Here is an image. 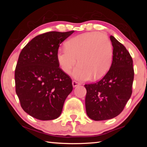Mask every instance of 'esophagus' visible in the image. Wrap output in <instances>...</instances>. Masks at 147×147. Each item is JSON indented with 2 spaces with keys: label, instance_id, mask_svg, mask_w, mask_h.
Returning <instances> with one entry per match:
<instances>
[{
  "label": "esophagus",
  "instance_id": "esophagus-1",
  "mask_svg": "<svg viewBox=\"0 0 147 147\" xmlns=\"http://www.w3.org/2000/svg\"><path fill=\"white\" fill-rule=\"evenodd\" d=\"M72 85H73V88H76V87L80 85V84L78 82H76V81H73L72 82Z\"/></svg>",
  "mask_w": 147,
  "mask_h": 147
}]
</instances>
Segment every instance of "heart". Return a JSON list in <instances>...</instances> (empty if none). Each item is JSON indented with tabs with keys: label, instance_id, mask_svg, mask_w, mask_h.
Here are the masks:
<instances>
[{
	"label": "heart",
	"instance_id": "1",
	"mask_svg": "<svg viewBox=\"0 0 147 147\" xmlns=\"http://www.w3.org/2000/svg\"><path fill=\"white\" fill-rule=\"evenodd\" d=\"M57 60L64 73H70L76 64L73 75L80 81L88 80L93 76L98 79L110 67L113 58V47L108 37L98 32L84 33L67 42L66 48L59 49Z\"/></svg>",
	"mask_w": 147,
	"mask_h": 147
}]
</instances>
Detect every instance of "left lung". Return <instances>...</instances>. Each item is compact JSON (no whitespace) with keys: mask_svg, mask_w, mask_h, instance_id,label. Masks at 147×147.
<instances>
[{"mask_svg":"<svg viewBox=\"0 0 147 147\" xmlns=\"http://www.w3.org/2000/svg\"><path fill=\"white\" fill-rule=\"evenodd\" d=\"M113 60L108 73L98 82L86 84L87 115L94 121L113 119L120 114L132 93L133 60L123 44L110 36Z\"/></svg>","mask_w":147,"mask_h":147,"instance_id":"left-lung-1","label":"left lung"}]
</instances>
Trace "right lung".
Here are the masks:
<instances>
[{
  "label": "right lung",
  "mask_w": 147,
  "mask_h": 147,
  "mask_svg": "<svg viewBox=\"0 0 147 147\" xmlns=\"http://www.w3.org/2000/svg\"><path fill=\"white\" fill-rule=\"evenodd\" d=\"M49 32L35 37L22 50L16 71V91L23 110L41 121L59 117L72 80L59 67V45L73 34Z\"/></svg>",
  "instance_id": "add662e5"
}]
</instances>
